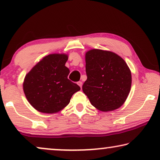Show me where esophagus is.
Returning <instances> with one entry per match:
<instances>
[{"mask_svg":"<svg viewBox=\"0 0 160 160\" xmlns=\"http://www.w3.org/2000/svg\"><path fill=\"white\" fill-rule=\"evenodd\" d=\"M77 84H78V86H79V87H81V88H82V84H83V83H82V82H78L77 83Z\"/></svg>","mask_w":160,"mask_h":160,"instance_id":"esophagus-1","label":"esophagus"}]
</instances>
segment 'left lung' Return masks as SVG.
Masks as SVG:
<instances>
[{"instance_id":"8db88e82","label":"left lung","mask_w":160,"mask_h":160,"mask_svg":"<svg viewBox=\"0 0 160 160\" xmlns=\"http://www.w3.org/2000/svg\"><path fill=\"white\" fill-rule=\"evenodd\" d=\"M87 79L82 86L91 104L111 111L121 107L130 93L132 76L123 59L112 52L91 49L85 54Z\"/></svg>"}]
</instances>
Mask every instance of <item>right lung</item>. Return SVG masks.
Masks as SVG:
<instances>
[{"label":"right lung","mask_w":160,"mask_h":160,"mask_svg":"<svg viewBox=\"0 0 160 160\" xmlns=\"http://www.w3.org/2000/svg\"><path fill=\"white\" fill-rule=\"evenodd\" d=\"M68 56L51 54L46 56L25 76L23 90L30 105L39 112L58 113L68 106L80 87L68 78L65 66Z\"/></svg>","instance_id":"1"}]
</instances>
